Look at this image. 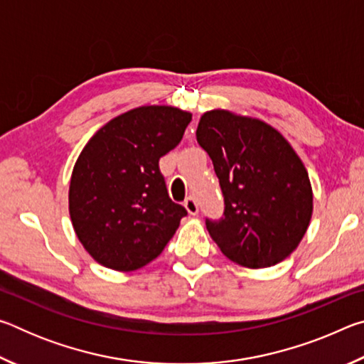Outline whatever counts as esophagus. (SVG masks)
<instances>
[{"label": "esophagus", "instance_id": "34e87169", "mask_svg": "<svg viewBox=\"0 0 364 364\" xmlns=\"http://www.w3.org/2000/svg\"><path fill=\"white\" fill-rule=\"evenodd\" d=\"M184 207H186V210L191 215L199 213V205H197V200L194 199V197H188V199L184 200Z\"/></svg>", "mask_w": 364, "mask_h": 364}]
</instances>
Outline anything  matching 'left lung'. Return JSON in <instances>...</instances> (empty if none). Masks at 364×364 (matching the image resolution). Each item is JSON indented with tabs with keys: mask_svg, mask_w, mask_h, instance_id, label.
<instances>
[{
	"mask_svg": "<svg viewBox=\"0 0 364 364\" xmlns=\"http://www.w3.org/2000/svg\"><path fill=\"white\" fill-rule=\"evenodd\" d=\"M196 138L223 193V217L205 218L223 255L247 268L284 260L313 212L310 178L292 146L268 123L221 109L200 117Z\"/></svg>",
	"mask_w": 364,
	"mask_h": 364,
	"instance_id": "left-lung-1",
	"label": "left lung"
}]
</instances>
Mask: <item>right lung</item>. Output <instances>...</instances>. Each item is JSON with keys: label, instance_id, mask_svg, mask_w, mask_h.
I'll return each mask as SVG.
<instances>
[{"label": "right lung", "instance_id": "1", "mask_svg": "<svg viewBox=\"0 0 364 364\" xmlns=\"http://www.w3.org/2000/svg\"><path fill=\"white\" fill-rule=\"evenodd\" d=\"M193 115L143 106L106 123L83 147L72 171L73 230L97 263L133 271L157 258L186 208L170 199L159 160L180 144Z\"/></svg>", "mask_w": 364, "mask_h": 364}]
</instances>
